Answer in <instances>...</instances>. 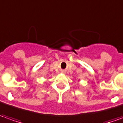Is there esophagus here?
I'll return each mask as SVG.
<instances>
[{"label":"esophagus","instance_id":"esophagus-1","mask_svg":"<svg viewBox=\"0 0 123 123\" xmlns=\"http://www.w3.org/2000/svg\"><path fill=\"white\" fill-rule=\"evenodd\" d=\"M62 73H63V72H64V71H62Z\"/></svg>","mask_w":123,"mask_h":123}]
</instances>
